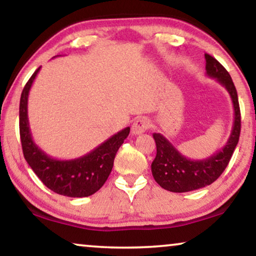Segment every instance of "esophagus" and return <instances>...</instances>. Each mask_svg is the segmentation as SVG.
<instances>
[{
  "label": "esophagus",
  "mask_w": 256,
  "mask_h": 256,
  "mask_svg": "<svg viewBox=\"0 0 256 256\" xmlns=\"http://www.w3.org/2000/svg\"><path fill=\"white\" fill-rule=\"evenodd\" d=\"M150 126V120L146 117H139L136 119L134 122V124H132V134L137 136V134H144L146 130H148Z\"/></svg>",
  "instance_id": "34e87169"
}]
</instances>
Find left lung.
Here are the masks:
<instances>
[{"label":"left lung","instance_id":"left-lung-1","mask_svg":"<svg viewBox=\"0 0 256 256\" xmlns=\"http://www.w3.org/2000/svg\"><path fill=\"white\" fill-rule=\"evenodd\" d=\"M206 74L216 78L230 94L234 108V122L230 138L222 148L202 160H192L182 156L168 139L160 134H153L156 156L151 170L156 182L170 192L184 193L208 186L222 174L232 158L240 137L241 116L236 88L228 71L208 54H205Z\"/></svg>","mask_w":256,"mask_h":256}]
</instances>
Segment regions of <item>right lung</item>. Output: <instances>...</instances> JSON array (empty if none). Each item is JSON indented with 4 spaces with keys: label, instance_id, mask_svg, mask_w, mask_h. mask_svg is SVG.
Wrapping results in <instances>:
<instances>
[{
    "label": "right lung",
    "instance_id": "right-lung-1",
    "mask_svg": "<svg viewBox=\"0 0 256 256\" xmlns=\"http://www.w3.org/2000/svg\"><path fill=\"white\" fill-rule=\"evenodd\" d=\"M40 69L26 82L20 100V136L23 154L40 182L54 193L70 198L92 196L110 176L116 153L130 134V128L117 132L80 158L60 160L46 154L32 140L28 119L29 91Z\"/></svg>",
    "mask_w": 256,
    "mask_h": 256
}]
</instances>
